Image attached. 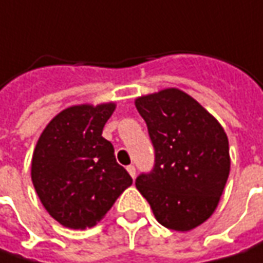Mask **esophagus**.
Instances as JSON below:
<instances>
[{
	"label": "esophagus",
	"instance_id": "esophagus-1",
	"mask_svg": "<svg viewBox=\"0 0 263 263\" xmlns=\"http://www.w3.org/2000/svg\"><path fill=\"white\" fill-rule=\"evenodd\" d=\"M126 171L129 172V175H131L132 178H135V175H137V171H135V166L134 165H129L128 167H126Z\"/></svg>",
	"mask_w": 263,
	"mask_h": 263
}]
</instances>
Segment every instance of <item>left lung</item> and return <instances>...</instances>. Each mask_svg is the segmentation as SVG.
I'll return each mask as SVG.
<instances>
[{
    "instance_id": "8db88e82",
    "label": "left lung",
    "mask_w": 263,
    "mask_h": 263,
    "mask_svg": "<svg viewBox=\"0 0 263 263\" xmlns=\"http://www.w3.org/2000/svg\"><path fill=\"white\" fill-rule=\"evenodd\" d=\"M154 166L135 185L159 223L190 231L215 212L230 175L228 138L219 122L184 91L167 88L138 97Z\"/></svg>"
}]
</instances>
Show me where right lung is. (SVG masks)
Instances as JSON below:
<instances>
[{
  "mask_svg": "<svg viewBox=\"0 0 263 263\" xmlns=\"http://www.w3.org/2000/svg\"><path fill=\"white\" fill-rule=\"evenodd\" d=\"M115 103L60 111L42 131L32 156V182L41 203L63 227H94L132 178L101 137Z\"/></svg>",
  "mask_w": 263,
  "mask_h": 263,
  "instance_id": "add662e5",
  "label": "right lung"
}]
</instances>
